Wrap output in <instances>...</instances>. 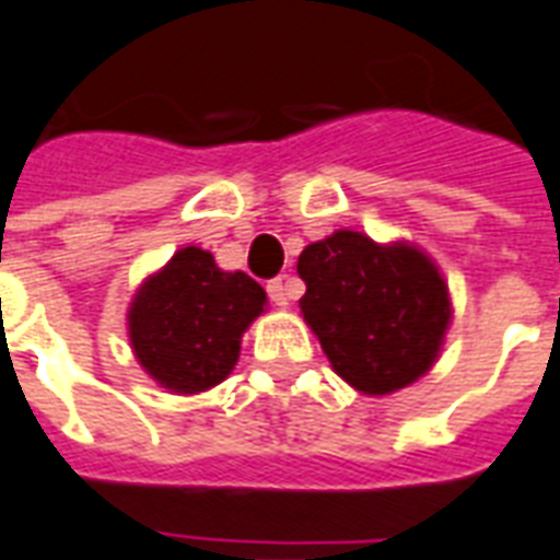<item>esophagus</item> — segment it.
Segmentation results:
<instances>
[{
  "label": "esophagus",
  "instance_id": "obj_1",
  "mask_svg": "<svg viewBox=\"0 0 560 560\" xmlns=\"http://www.w3.org/2000/svg\"><path fill=\"white\" fill-rule=\"evenodd\" d=\"M268 298H271L277 306H289V298H292V277L280 275L275 277V280H268Z\"/></svg>",
  "mask_w": 560,
  "mask_h": 560
}]
</instances>
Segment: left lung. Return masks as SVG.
<instances>
[{
  "instance_id": "obj_1",
  "label": "left lung",
  "mask_w": 560,
  "mask_h": 560,
  "mask_svg": "<svg viewBox=\"0 0 560 560\" xmlns=\"http://www.w3.org/2000/svg\"><path fill=\"white\" fill-rule=\"evenodd\" d=\"M298 275L306 325L360 393H395L434 365L452 304L436 265L416 247L339 230L304 247Z\"/></svg>"
}]
</instances>
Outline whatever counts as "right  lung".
<instances>
[{"mask_svg": "<svg viewBox=\"0 0 560 560\" xmlns=\"http://www.w3.org/2000/svg\"><path fill=\"white\" fill-rule=\"evenodd\" d=\"M265 289L215 256L183 247L138 289L129 342L153 381L174 393H203L233 372L242 334L262 313Z\"/></svg>", "mask_w": 560, "mask_h": 560, "instance_id": "right-lung-1", "label": "right lung"}]
</instances>
